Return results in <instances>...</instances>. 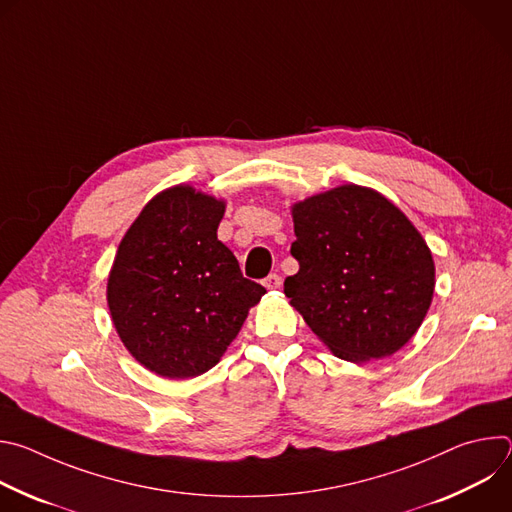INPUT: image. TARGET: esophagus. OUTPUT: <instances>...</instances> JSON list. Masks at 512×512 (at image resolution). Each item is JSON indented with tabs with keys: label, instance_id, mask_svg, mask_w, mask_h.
<instances>
[{
	"label": "esophagus",
	"instance_id": "34e87169",
	"mask_svg": "<svg viewBox=\"0 0 512 512\" xmlns=\"http://www.w3.org/2000/svg\"><path fill=\"white\" fill-rule=\"evenodd\" d=\"M263 285H265L267 289H277V287L281 285V277H279L277 273H269V275L263 279Z\"/></svg>",
	"mask_w": 512,
	"mask_h": 512
}]
</instances>
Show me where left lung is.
<instances>
[{
    "label": "left lung",
    "instance_id": "1",
    "mask_svg": "<svg viewBox=\"0 0 512 512\" xmlns=\"http://www.w3.org/2000/svg\"><path fill=\"white\" fill-rule=\"evenodd\" d=\"M300 271L283 294L342 360L385 358L421 326L433 298L431 251L383 194L344 184L291 206Z\"/></svg>",
    "mask_w": 512,
    "mask_h": 512
}]
</instances>
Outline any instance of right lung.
I'll return each mask as SVG.
<instances>
[{
    "instance_id": "add662e5",
    "label": "right lung",
    "mask_w": 512,
    "mask_h": 512,
    "mask_svg": "<svg viewBox=\"0 0 512 512\" xmlns=\"http://www.w3.org/2000/svg\"><path fill=\"white\" fill-rule=\"evenodd\" d=\"M223 214L225 200L180 184L145 204L119 243L109 312L131 356L164 379L212 369L265 294L218 241Z\"/></svg>"
}]
</instances>
